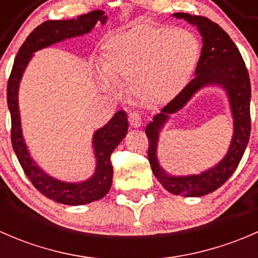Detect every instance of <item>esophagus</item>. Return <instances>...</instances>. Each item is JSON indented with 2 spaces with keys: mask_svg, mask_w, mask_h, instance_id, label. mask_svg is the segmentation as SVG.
<instances>
[{
  "mask_svg": "<svg viewBox=\"0 0 258 258\" xmlns=\"http://www.w3.org/2000/svg\"><path fill=\"white\" fill-rule=\"evenodd\" d=\"M128 122L131 124V127H134V128H139V127L142 126L141 116L136 112H131L128 114Z\"/></svg>",
  "mask_w": 258,
  "mask_h": 258,
  "instance_id": "34e87169",
  "label": "esophagus"
}]
</instances>
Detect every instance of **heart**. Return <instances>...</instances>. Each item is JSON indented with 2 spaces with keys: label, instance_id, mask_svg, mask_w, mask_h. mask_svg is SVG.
Returning a JSON list of instances; mask_svg holds the SVG:
<instances>
[{
  "label": "heart",
  "instance_id": "obj_1",
  "mask_svg": "<svg viewBox=\"0 0 258 258\" xmlns=\"http://www.w3.org/2000/svg\"><path fill=\"white\" fill-rule=\"evenodd\" d=\"M200 42L184 28L136 25L116 32L102 46L97 76L108 92L130 82L136 100L146 106L171 102L184 90L200 61Z\"/></svg>",
  "mask_w": 258,
  "mask_h": 258
}]
</instances>
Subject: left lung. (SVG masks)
Returning a JSON list of instances; mask_svg holds the SVG:
<instances>
[{"mask_svg":"<svg viewBox=\"0 0 258 258\" xmlns=\"http://www.w3.org/2000/svg\"><path fill=\"white\" fill-rule=\"evenodd\" d=\"M199 30L202 37L201 56L195 77L184 90L153 116L146 126L148 137V160L153 175L168 192L183 197H201L216 191L232 176L240 163L249 140L251 119V83L242 56L230 36L207 17L196 15L173 14ZM207 87H218L225 91L234 122L233 139L226 155L212 168L194 175H172L160 166L158 142L162 130L170 114L180 110L197 92Z\"/></svg>","mask_w":258,"mask_h":258,"instance_id":"1","label":"left lung"}]
</instances>
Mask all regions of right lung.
<instances>
[{"label":"right lung","instance_id":"right-lung-1","mask_svg":"<svg viewBox=\"0 0 258 258\" xmlns=\"http://www.w3.org/2000/svg\"><path fill=\"white\" fill-rule=\"evenodd\" d=\"M97 22H101L102 25L107 22V16H105V12L100 10L88 12L87 15H81L72 20L46 21L41 23L28 35L23 45L18 49L7 85V105L12 122V147L20 161V165L22 166L28 179L43 196L69 206L91 204L103 199L108 194L113 176V167L110 160L111 153L121 144L128 131L126 111H117L105 126L93 132L92 151L96 162L95 172L83 181H62L40 167L30 153L22 132L18 91L23 74L35 52L63 42L69 38L80 37L90 33Z\"/></svg>","mask_w":258,"mask_h":258}]
</instances>
